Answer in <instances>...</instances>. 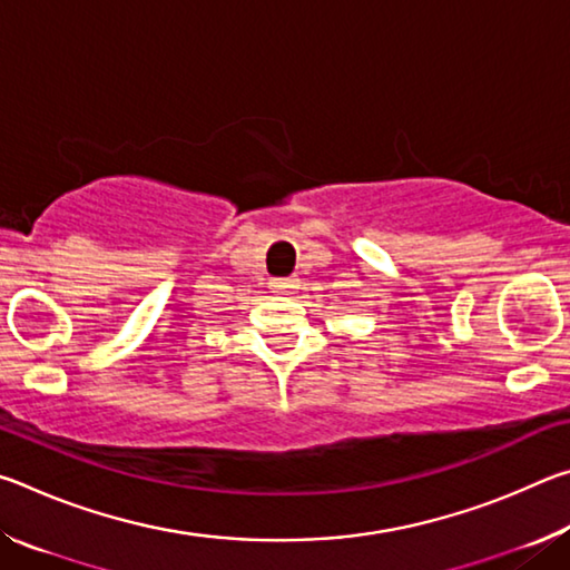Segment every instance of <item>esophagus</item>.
Masks as SVG:
<instances>
[{
  "label": "esophagus",
  "instance_id": "obj_1",
  "mask_svg": "<svg viewBox=\"0 0 570 570\" xmlns=\"http://www.w3.org/2000/svg\"><path fill=\"white\" fill-rule=\"evenodd\" d=\"M268 286H272L276 294H288L292 288H296V278H272Z\"/></svg>",
  "mask_w": 570,
  "mask_h": 570
}]
</instances>
